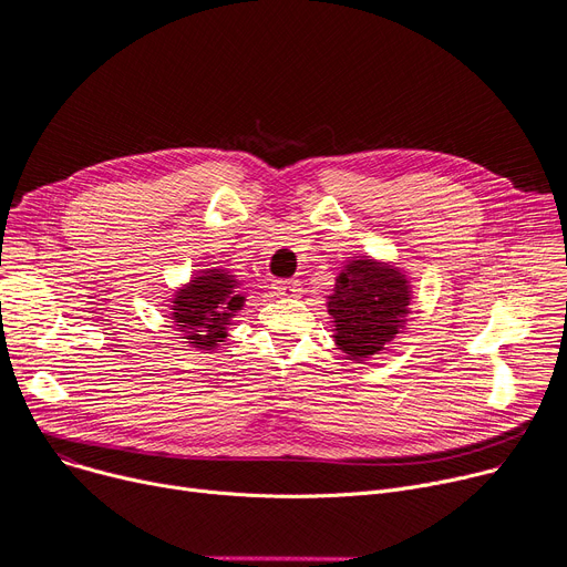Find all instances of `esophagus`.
Returning <instances> with one entry per match:
<instances>
[{"label": "esophagus", "instance_id": "esophagus-1", "mask_svg": "<svg viewBox=\"0 0 567 567\" xmlns=\"http://www.w3.org/2000/svg\"><path fill=\"white\" fill-rule=\"evenodd\" d=\"M274 289H276L278 296L293 298V296L300 293V282H298V280H278V282L274 285Z\"/></svg>", "mask_w": 567, "mask_h": 567}]
</instances>
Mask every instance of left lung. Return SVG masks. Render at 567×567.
Masks as SVG:
<instances>
[{"label": "left lung", "instance_id": "left-lung-1", "mask_svg": "<svg viewBox=\"0 0 567 567\" xmlns=\"http://www.w3.org/2000/svg\"><path fill=\"white\" fill-rule=\"evenodd\" d=\"M408 306V280L399 269L373 259H353L328 296L337 347L351 360L383 351L403 326Z\"/></svg>", "mask_w": 567, "mask_h": 567}]
</instances>
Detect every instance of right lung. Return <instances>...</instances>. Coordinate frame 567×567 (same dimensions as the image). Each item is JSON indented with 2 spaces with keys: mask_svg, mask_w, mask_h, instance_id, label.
Wrapping results in <instances>:
<instances>
[{
  "mask_svg": "<svg viewBox=\"0 0 567 567\" xmlns=\"http://www.w3.org/2000/svg\"><path fill=\"white\" fill-rule=\"evenodd\" d=\"M235 276L209 269L175 293L173 319L184 339L196 349L212 351L225 339V328L244 306Z\"/></svg>",
  "mask_w": 567,
  "mask_h": 567,
  "instance_id": "obj_1",
  "label": "right lung"
}]
</instances>
